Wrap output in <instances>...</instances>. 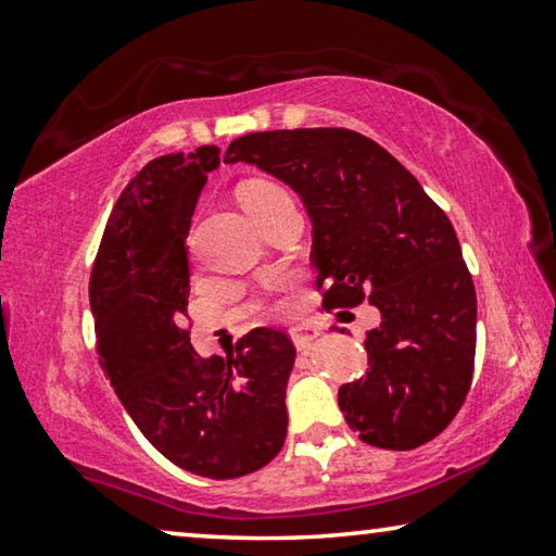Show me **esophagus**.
<instances>
[{
    "label": "esophagus",
    "instance_id": "esophagus-1",
    "mask_svg": "<svg viewBox=\"0 0 556 556\" xmlns=\"http://www.w3.org/2000/svg\"><path fill=\"white\" fill-rule=\"evenodd\" d=\"M289 336H291V341H294V345L299 348V351H306V348L312 345L316 338H318V328H314V326H296V328H291Z\"/></svg>",
    "mask_w": 556,
    "mask_h": 556
}]
</instances>
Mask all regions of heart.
Here are the masks:
<instances>
[{"instance_id":"1","label":"heart","mask_w":556,"mask_h":556,"mask_svg":"<svg viewBox=\"0 0 556 556\" xmlns=\"http://www.w3.org/2000/svg\"><path fill=\"white\" fill-rule=\"evenodd\" d=\"M281 193L285 191H281L279 186L267 184V181H252V184H244L240 188V199L248 211H255L257 205H262L265 201L275 199V195H281Z\"/></svg>"}]
</instances>
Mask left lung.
Instances as JSON below:
<instances>
[{
    "label": "left lung",
    "mask_w": 556,
    "mask_h": 556,
    "mask_svg": "<svg viewBox=\"0 0 556 556\" xmlns=\"http://www.w3.org/2000/svg\"><path fill=\"white\" fill-rule=\"evenodd\" d=\"M285 181L314 225L324 308L368 299V372L341 384L338 407L365 444L409 451L444 431L464 404L476 357V289L446 213L372 139L351 129L244 135L225 164Z\"/></svg>",
    "instance_id": "left-lung-1"
}]
</instances>
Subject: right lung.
Masks as SVG:
<instances>
[{"mask_svg": "<svg viewBox=\"0 0 556 556\" xmlns=\"http://www.w3.org/2000/svg\"><path fill=\"white\" fill-rule=\"evenodd\" d=\"M218 147L152 159L127 184L90 277L100 365L122 407L159 454L188 473L240 478L287 439V382L296 351L255 328L228 355L203 357L186 331L188 228Z\"/></svg>", "mask_w": 556, "mask_h": 556, "instance_id": "1", "label": "right lung"}]
</instances>
